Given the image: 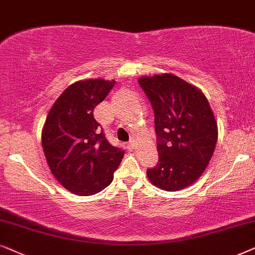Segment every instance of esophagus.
<instances>
[{
    "label": "esophagus",
    "instance_id": "34e87169",
    "mask_svg": "<svg viewBox=\"0 0 255 255\" xmlns=\"http://www.w3.org/2000/svg\"><path fill=\"white\" fill-rule=\"evenodd\" d=\"M127 147H128V149H130V150H131V149H134V148H135L134 141H130V142H129V143H128V145H127Z\"/></svg>",
    "mask_w": 255,
    "mask_h": 255
}]
</instances>
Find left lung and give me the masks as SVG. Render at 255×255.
Wrapping results in <instances>:
<instances>
[{
  "label": "left lung",
  "mask_w": 255,
  "mask_h": 255,
  "mask_svg": "<svg viewBox=\"0 0 255 255\" xmlns=\"http://www.w3.org/2000/svg\"><path fill=\"white\" fill-rule=\"evenodd\" d=\"M138 84L155 114L158 163L148 169L152 184L178 191L205 171L215 151L218 127L204 93L171 73L141 77Z\"/></svg>",
  "instance_id": "8db88e82"
}]
</instances>
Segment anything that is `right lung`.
<instances>
[{"label": "right lung", "instance_id": "1", "mask_svg": "<svg viewBox=\"0 0 255 255\" xmlns=\"http://www.w3.org/2000/svg\"><path fill=\"white\" fill-rule=\"evenodd\" d=\"M115 80L87 79L70 85L56 100L42 130V147L51 172L64 188L91 196L108 186L125 151L99 130L93 111Z\"/></svg>", "mask_w": 255, "mask_h": 255}]
</instances>
